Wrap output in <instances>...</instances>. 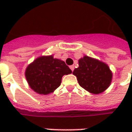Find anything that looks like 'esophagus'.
Segmentation results:
<instances>
[{
  "label": "esophagus",
  "mask_w": 132,
  "mask_h": 132,
  "mask_svg": "<svg viewBox=\"0 0 132 132\" xmlns=\"http://www.w3.org/2000/svg\"><path fill=\"white\" fill-rule=\"evenodd\" d=\"M70 70H71L72 71H73L74 66H73V65H71V66H70Z\"/></svg>",
  "instance_id": "esophagus-1"
}]
</instances>
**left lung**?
<instances>
[{"mask_svg": "<svg viewBox=\"0 0 132 132\" xmlns=\"http://www.w3.org/2000/svg\"><path fill=\"white\" fill-rule=\"evenodd\" d=\"M73 74L82 88L96 95L108 88L112 79V73L107 64L88 56L79 59V68L74 70Z\"/></svg>", "mask_w": 132, "mask_h": 132, "instance_id": "left-lung-1", "label": "left lung"}]
</instances>
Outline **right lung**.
<instances>
[{
  "instance_id": "obj_1",
  "label": "right lung",
  "mask_w": 132,
  "mask_h": 132,
  "mask_svg": "<svg viewBox=\"0 0 132 132\" xmlns=\"http://www.w3.org/2000/svg\"><path fill=\"white\" fill-rule=\"evenodd\" d=\"M71 73L64 61L50 55L41 56L29 64L25 76L29 87L35 93L48 95L60 86L63 76Z\"/></svg>"
}]
</instances>
